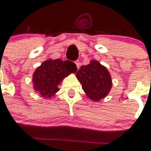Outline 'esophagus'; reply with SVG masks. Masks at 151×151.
<instances>
[{"label":"esophagus","instance_id":"34e87169","mask_svg":"<svg viewBox=\"0 0 151 151\" xmlns=\"http://www.w3.org/2000/svg\"><path fill=\"white\" fill-rule=\"evenodd\" d=\"M75 64L76 66H77V68H79V66H80V62L78 61V60H77V61H75Z\"/></svg>","mask_w":151,"mask_h":151}]
</instances>
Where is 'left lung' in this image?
<instances>
[{
  "instance_id": "1",
  "label": "left lung",
  "mask_w": 151,
  "mask_h": 151,
  "mask_svg": "<svg viewBox=\"0 0 151 151\" xmlns=\"http://www.w3.org/2000/svg\"><path fill=\"white\" fill-rule=\"evenodd\" d=\"M76 76L87 96L93 101L104 98L112 86L110 73L97 61H92L86 66H81Z\"/></svg>"
}]
</instances>
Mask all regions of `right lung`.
<instances>
[{
    "label": "right lung",
    "instance_id": "add662e5",
    "mask_svg": "<svg viewBox=\"0 0 151 151\" xmlns=\"http://www.w3.org/2000/svg\"><path fill=\"white\" fill-rule=\"evenodd\" d=\"M76 71L77 66L73 62L59 59L47 60L37 69L33 75L34 88L44 97H51L59 91L58 86L63 78Z\"/></svg>",
    "mask_w": 151,
    "mask_h": 151
}]
</instances>
